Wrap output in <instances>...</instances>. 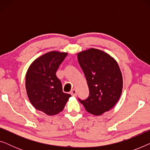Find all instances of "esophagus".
Returning <instances> with one entry per match:
<instances>
[{"mask_svg": "<svg viewBox=\"0 0 150 150\" xmlns=\"http://www.w3.org/2000/svg\"><path fill=\"white\" fill-rule=\"evenodd\" d=\"M71 95L73 96H76V95H77V91H76V90L75 89H74L73 90H71Z\"/></svg>", "mask_w": 150, "mask_h": 150, "instance_id": "esophagus-1", "label": "esophagus"}]
</instances>
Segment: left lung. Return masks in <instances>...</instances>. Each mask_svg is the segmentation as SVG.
Masks as SVG:
<instances>
[{
	"label": "left lung",
	"mask_w": 150,
	"mask_h": 150,
	"mask_svg": "<svg viewBox=\"0 0 150 150\" xmlns=\"http://www.w3.org/2000/svg\"><path fill=\"white\" fill-rule=\"evenodd\" d=\"M77 55L89 90L87 99L79 100L89 113L100 115L111 109L122 94L123 78L120 67L112 57L98 49H88Z\"/></svg>",
	"instance_id": "left-lung-1"
}]
</instances>
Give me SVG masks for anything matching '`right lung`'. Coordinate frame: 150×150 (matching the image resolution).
Returning a JSON list of instances; mask_svg holds the SVG:
<instances>
[{"instance_id":"add662e5","label":"right lung","mask_w":150,"mask_h":150,"mask_svg":"<svg viewBox=\"0 0 150 150\" xmlns=\"http://www.w3.org/2000/svg\"><path fill=\"white\" fill-rule=\"evenodd\" d=\"M67 52L51 51L36 59L26 74L28 98L37 110L48 115H54L63 110L70 94L63 92L62 84L56 76L57 70Z\"/></svg>"}]
</instances>
